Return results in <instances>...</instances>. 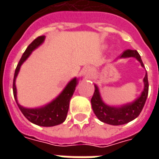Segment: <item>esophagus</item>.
Listing matches in <instances>:
<instances>
[{
	"instance_id": "34e87169",
	"label": "esophagus",
	"mask_w": 159,
	"mask_h": 159,
	"mask_svg": "<svg viewBox=\"0 0 159 159\" xmlns=\"http://www.w3.org/2000/svg\"><path fill=\"white\" fill-rule=\"evenodd\" d=\"M82 72H83V75L86 78H89L90 76L92 75V72H93V67L92 66H86V67H84L82 70Z\"/></svg>"
}]
</instances>
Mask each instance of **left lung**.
Masks as SVG:
<instances>
[{
  "label": "left lung",
  "instance_id": "left-lung-1",
  "mask_svg": "<svg viewBox=\"0 0 159 159\" xmlns=\"http://www.w3.org/2000/svg\"><path fill=\"white\" fill-rule=\"evenodd\" d=\"M134 57L140 63V66L144 67L143 62L141 60L139 52L136 50L128 49L124 51L120 58H129ZM144 89L140 95L133 102L127 103L122 106H110L107 104L102 99L99 87L94 84V93L91 99V105L95 116L98 119L107 124L111 125H123L135 119L143 109L148 95V78L146 72L143 79Z\"/></svg>",
  "mask_w": 159,
  "mask_h": 159
}]
</instances>
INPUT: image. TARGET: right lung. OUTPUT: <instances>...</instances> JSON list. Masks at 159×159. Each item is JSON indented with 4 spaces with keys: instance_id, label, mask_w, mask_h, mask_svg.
Listing matches in <instances>:
<instances>
[{
    "instance_id": "obj_1",
    "label": "right lung",
    "mask_w": 159,
    "mask_h": 159,
    "mask_svg": "<svg viewBox=\"0 0 159 159\" xmlns=\"http://www.w3.org/2000/svg\"><path fill=\"white\" fill-rule=\"evenodd\" d=\"M45 41V36H39L33 41L26 48L25 52L23 53L21 59L19 60L17 66L13 77V84H12V90L13 95L16 100V103L19 107V110L21 111L23 115L29 120L30 122L35 123L36 125L42 127H52L59 125L60 123L65 122L67 116V112L69 110L70 100L75 92L76 85L78 84L79 78L74 77L66 84L65 89L61 93L52 100L50 103L47 104L46 106L37 108H27L21 106L18 101L17 98V88H16V78L19 75L20 67L24 62L28 59L30 55L32 53L34 50L39 48Z\"/></svg>"
}]
</instances>
